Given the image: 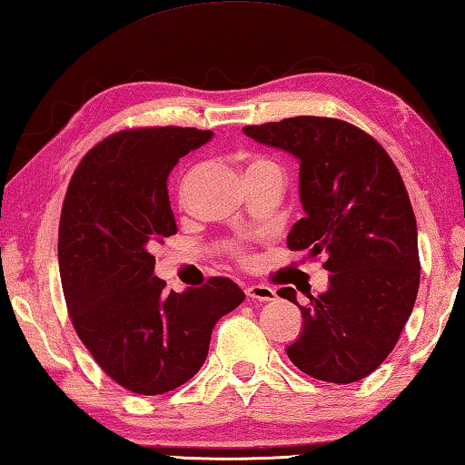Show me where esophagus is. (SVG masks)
Wrapping results in <instances>:
<instances>
[{
  "instance_id": "obj_1",
  "label": "esophagus",
  "mask_w": 465,
  "mask_h": 465,
  "mask_svg": "<svg viewBox=\"0 0 465 465\" xmlns=\"http://www.w3.org/2000/svg\"><path fill=\"white\" fill-rule=\"evenodd\" d=\"M244 293H247V297L249 300H255V302H273L275 297H277V293H275V289L273 287H269V285H249L247 289H244Z\"/></svg>"
}]
</instances>
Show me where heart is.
<instances>
[{
	"instance_id": "1",
	"label": "heart",
	"mask_w": 465,
	"mask_h": 465,
	"mask_svg": "<svg viewBox=\"0 0 465 465\" xmlns=\"http://www.w3.org/2000/svg\"><path fill=\"white\" fill-rule=\"evenodd\" d=\"M244 173H247V178H251V176H261V173H282V168H279V165L273 160H269V157L251 155L249 160H247V163H244ZM190 178H192V173H188L186 180H183V188L182 190L188 188ZM232 251H234V255L239 257L242 262H247L251 259L247 255V251H244V247H241V244H234Z\"/></svg>"
}]
</instances>
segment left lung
I'll use <instances>...</instances> for the list:
<instances>
[{
    "instance_id": "obj_1",
    "label": "left lung",
    "mask_w": 465,
    "mask_h": 465,
    "mask_svg": "<svg viewBox=\"0 0 465 465\" xmlns=\"http://www.w3.org/2000/svg\"><path fill=\"white\" fill-rule=\"evenodd\" d=\"M259 143L300 160L305 216L287 234L292 251L323 255L328 292L308 305L295 289L303 331L287 356L318 381L348 384L384 362L413 312L421 277L417 223L391 155L366 131L331 117H292L242 127Z\"/></svg>"
}]
</instances>
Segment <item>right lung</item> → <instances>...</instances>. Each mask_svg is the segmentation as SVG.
Listing matches in <instances>:
<instances>
[{"label":"right lung","mask_w":465,"mask_h":465,"mask_svg":"<svg viewBox=\"0 0 465 465\" xmlns=\"http://www.w3.org/2000/svg\"><path fill=\"white\" fill-rule=\"evenodd\" d=\"M210 137L173 125L119 131L83 157L64 196L58 267L68 315L96 364L137 395L190 381L214 323L244 300L229 277L176 293L153 275V244L178 232L170 172Z\"/></svg>","instance_id":"obj_1"}]
</instances>
